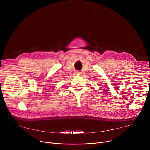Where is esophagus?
I'll use <instances>...</instances> for the list:
<instances>
[{"label": "esophagus", "mask_w": 150, "mask_h": 150, "mask_svg": "<svg viewBox=\"0 0 150 150\" xmlns=\"http://www.w3.org/2000/svg\"><path fill=\"white\" fill-rule=\"evenodd\" d=\"M75 74L77 75H81V72H79V71H77V72H75Z\"/></svg>", "instance_id": "34e87169"}]
</instances>
